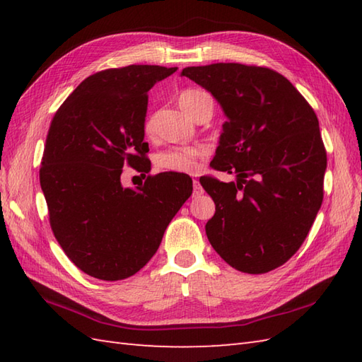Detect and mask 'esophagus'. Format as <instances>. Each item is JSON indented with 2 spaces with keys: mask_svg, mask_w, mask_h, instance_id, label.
<instances>
[{
  "mask_svg": "<svg viewBox=\"0 0 362 362\" xmlns=\"http://www.w3.org/2000/svg\"><path fill=\"white\" fill-rule=\"evenodd\" d=\"M193 193H194V196H201L204 193V188L199 180L193 182Z\"/></svg>",
  "mask_w": 362,
  "mask_h": 362,
  "instance_id": "esophagus-1",
  "label": "esophagus"
}]
</instances>
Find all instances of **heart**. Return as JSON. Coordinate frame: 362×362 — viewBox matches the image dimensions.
Here are the masks:
<instances>
[{"instance_id":"1","label":"heart","mask_w":362,"mask_h":362,"mask_svg":"<svg viewBox=\"0 0 362 362\" xmlns=\"http://www.w3.org/2000/svg\"><path fill=\"white\" fill-rule=\"evenodd\" d=\"M205 95L201 90H187L179 96V105L188 117L191 113V107L194 105L197 98ZM152 122L146 121L144 130L151 132ZM204 156V149L201 146H183V148H168L156 153L153 163L161 171L168 173H193L197 168V161Z\"/></svg>"}]
</instances>
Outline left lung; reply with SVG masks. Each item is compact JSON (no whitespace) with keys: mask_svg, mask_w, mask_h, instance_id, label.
Masks as SVG:
<instances>
[{"mask_svg":"<svg viewBox=\"0 0 362 362\" xmlns=\"http://www.w3.org/2000/svg\"><path fill=\"white\" fill-rule=\"evenodd\" d=\"M180 76L210 91L227 117L210 165L236 182L201 177L216 205L206 238L238 271H272L298 250L324 199L327 152L316 113L269 68L213 64Z\"/></svg>","mask_w":362,"mask_h":362,"instance_id":"1","label":"left lung"}]
</instances>
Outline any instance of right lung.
I'll use <instances>...</instances> for the list:
<instances>
[{
  "label": "right lung",
  "mask_w": 362,
  "mask_h": 362,
  "mask_svg": "<svg viewBox=\"0 0 362 362\" xmlns=\"http://www.w3.org/2000/svg\"><path fill=\"white\" fill-rule=\"evenodd\" d=\"M177 66L129 65L82 81L54 115L40 185L52 233L95 279L117 281L153 257L169 222L193 193L187 174L161 173L124 188V165L151 171L144 143L148 91Z\"/></svg>",
  "instance_id": "right-lung-1"
}]
</instances>
